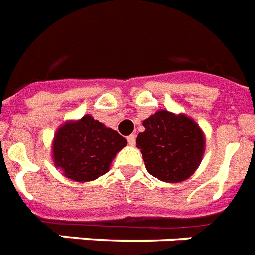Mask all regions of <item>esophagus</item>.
Listing matches in <instances>:
<instances>
[{
    "instance_id": "esophagus-1",
    "label": "esophagus",
    "mask_w": 255,
    "mask_h": 255,
    "mask_svg": "<svg viewBox=\"0 0 255 255\" xmlns=\"http://www.w3.org/2000/svg\"><path fill=\"white\" fill-rule=\"evenodd\" d=\"M128 143H129L130 146H134V144H135V135H134V134H131V135L128 137Z\"/></svg>"
}]
</instances>
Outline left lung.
<instances>
[{
  "mask_svg": "<svg viewBox=\"0 0 255 255\" xmlns=\"http://www.w3.org/2000/svg\"><path fill=\"white\" fill-rule=\"evenodd\" d=\"M137 137L148 174L166 183L184 182L195 174L205 151V135L193 118L158 111L143 122Z\"/></svg>",
  "mask_w": 255,
  "mask_h": 255,
  "instance_id": "1",
  "label": "left lung"
}]
</instances>
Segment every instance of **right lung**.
Masks as SVG:
<instances>
[{
	"label": "right lung",
	"mask_w": 255,
	"mask_h": 255,
	"mask_svg": "<svg viewBox=\"0 0 255 255\" xmlns=\"http://www.w3.org/2000/svg\"><path fill=\"white\" fill-rule=\"evenodd\" d=\"M128 142L91 115L59 126L51 152L56 168L71 180L92 182L107 174L112 160Z\"/></svg>",
	"instance_id": "1"
}]
</instances>
